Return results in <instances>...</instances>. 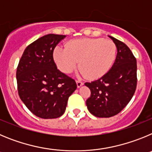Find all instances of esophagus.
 <instances>
[{
  "instance_id": "esophagus-1",
  "label": "esophagus",
  "mask_w": 152,
  "mask_h": 152,
  "mask_svg": "<svg viewBox=\"0 0 152 152\" xmlns=\"http://www.w3.org/2000/svg\"><path fill=\"white\" fill-rule=\"evenodd\" d=\"M76 83H77V87L78 88H80V87H81V86H82L83 84H84V83H83L82 81H80V80H76Z\"/></svg>"
}]
</instances>
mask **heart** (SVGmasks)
<instances>
[{
    "label": "heart",
    "mask_w": 152,
    "mask_h": 152,
    "mask_svg": "<svg viewBox=\"0 0 152 152\" xmlns=\"http://www.w3.org/2000/svg\"><path fill=\"white\" fill-rule=\"evenodd\" d=\"M116 55L117 48L111 40L84 38L68 42L65 48L56 46L53 59L58 68L65 74L73 72L78 61L80 73L86 78L96 80L111 69Z\"/></svg>",
    "instance_id": "heart-1"
}]
</instances>
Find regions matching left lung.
I'll return each instance as SVG.
<instances>
[{
    "label": "left lung",
    "mask_w": 152,
    "mask_h": 152,
    "mask_svg": "<svg viewBox=\"0 0 152 152\" xmlns=\"http://www.w3.org/2000/svg\"><path fill=\"white\" fill-rule=\"evenodd\" d=\"M109 37L117 48L116 61L104 76L85 85L91 90L86 104L96 117L108 118L121 112L131 100L137 85L136 58L127 45Z\"/></svg>",
    "instance_id": "1"
}]
</instances>
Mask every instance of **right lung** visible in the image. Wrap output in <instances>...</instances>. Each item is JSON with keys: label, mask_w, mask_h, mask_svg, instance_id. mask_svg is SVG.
<instances>
[{"label": "right lung", "mask_w": 152, "mask_h": 152, "mask_svg": "<svg viewBox=\"0 0 152 152\" xmlns=\"http://www.w3.org/2000/svg\"><path fill=\"white\" fill-rule=\"evenodd\" d=\"M64 35L48 34L28 45L17 69L21 100L34 115L56 119L63 115L68 97L77 88L74 79L57 69L53 50Z\"/></svg>", "instance_id": "obj_1"}]
</instances>
